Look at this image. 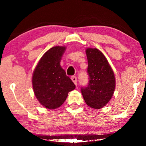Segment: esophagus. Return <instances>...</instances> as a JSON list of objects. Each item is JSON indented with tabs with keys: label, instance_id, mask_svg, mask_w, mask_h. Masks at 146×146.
I'll use <instances>...</instances> for the list:
<instances>
[{
	"label": "esophagus",
	"instance_id": "obj_1",
	"mask_svg": "<svg viewBox=\"0 0 146 146\" xmlns=\"http://www.w3.org/2000/svg\"><path fill=\"white\" fill-rule=\"evenodd\" d=\"M71 80H72L74 84L76 86L77 85V78H76V77L72 76L71 77Z\"/></svg>",
	"mask_w": 146,
	"mask_h": 146
}]
</instances>
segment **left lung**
<instances>
[{
	"mask_svg": "<svg viewBox=\"0 0 146 146\" xmlns=\"http://www.w3.org/2000/svg\"><path fill=\"white\" fill-rule=\"evenodd\" d=\"M88 59L89 83L82 88L81 92L86 104L98 110L104 107L110 100L115 88V78L106 58L97 48L86 50Z\"/></svg>",
	"mask_w": 146,
	"mask_h": 146,
	"instance_id": "left-lung-1",
	"label": "left lung"
}]
</instances>
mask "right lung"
<instances>
[{
  "label": "right lung",
  "mask_w": 146,
  "mask_h": 146,
  "mask_svg": "<svg viewBox=\"0 0 146 146\" xmlns=\"http://www.w3.org/2000/svg\"><path fill=\"white\" fill-rule=\"evenodd\" d=\"M66 47L56 46L44 53L34 70L32 83L38 101L47 109L54 110L64 102L76 86L60 66Z\"/></svg>",
  "instance_id": "right-lung-1"
}]
</instances>
